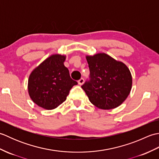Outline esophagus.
I'll return each mask as SVG.
<instances>
[{
	"label": "esophagus",
	"mask_w": 159,
	"mask_h": 159,
	"mask_svg": "<svg viewBox=\"0 0 159 159\" xmlns=\"http://www.w3.org/2000/svg\"><path fill=\"white\" fill-rule=\"evenodd\" d=\"M78 83H79L80 85H83V84L84 83V79H83V78H81V79H79V80H78Z\"/></svg>",
	"instance_id": "34e87169"
}]
</instances>
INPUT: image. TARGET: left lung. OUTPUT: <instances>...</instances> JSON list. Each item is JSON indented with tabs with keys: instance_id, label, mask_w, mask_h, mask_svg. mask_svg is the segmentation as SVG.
Instances as JSON below:
<instances>
[{
	"instance_id": "8db88e82",
	"label": "left lung",
	"mask_w": 159,
	"mask_h": 159,
	"mask_svg": "<svg viewBox=\"0 0 159 159\" xmlns=\"http://www.w3.org/2000/svg\"><path fill=\"white\" fill-rule=\"evenodd\" d=\"M89 80L81 86L93 105L101 109L119 107L129 95L132 76L129 69L105 53L87 56Z\"/></svg>"
}]
</instances>
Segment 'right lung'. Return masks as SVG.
Masks as SVG:
<instances>
[{"label":"right lung","mask_w":159,"mask_h":159,"mask_svg":"<svg viewBox=\"0 0 159 159\" xmlns=\"http://www.w3.org/2000/svg\"><path fill=\"white\" fill-rule=\"evenodd\" d=\"M66 56L53 55L30 74L28 89L31 100L47 110L57 108L66 100L70 90L77 82L71 79L64 66Z\"/></svg>","instance_id":"obj_1"}]
</instances>
